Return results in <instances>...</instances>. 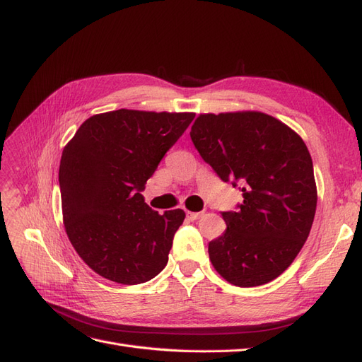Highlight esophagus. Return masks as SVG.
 <instances>
[{"mask_svg": "<svg viewBox=\"0 0 362 362\" xmlns=\"http://www.w3.org/2000/svg\"><path fill=\"white\" fill-rule=\"evenodd\" d=\"M202 216H204V213H187L189 221H198V218Z\"/></svg>", "mask_w": 362, "mask_h": 362, "instance_id": "esophagus-1", "label": "esophagus"}]
</instances>
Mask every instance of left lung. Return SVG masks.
<instances>
[{
    "instance_id": "left-lung-1",
    "label": "left lung",
    "mask_w": 362,
    "mask_h": 362,
    "mask_svg": "<svg viewBox=\"0 0 362 362\" xmlns=\"http://www.w3.org/2000/svg\"><path fill=\"white\" fill-rule=\"evenodd\" d=\"M194 148L218 178L243 194L222 211L226 231L208 245L218 275L237 287L278 278L310 235L317 189L310 151L281 120L259 112L201 115Z\"/></svg>"
}]
</instances>
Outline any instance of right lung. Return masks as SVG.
Returning a JSON list of instances; mask_svg holds the SVG:
<instances>
[{
    "mask_svg": "<svg viewBox=\"0 0 362 362\" xmlns=\"http://www.w3.org/2000/svg\"><path fill=\"white\" fill-rule=\"evenodd\" d=\"M193 117L120 108L87 119L64 146L59 169L64 229L98 275L136 286L166 267L185 213L158 214L141 192Z\"/></svg>",
    "mask_w": 362,
    "mask_h": 362,
    "instance_id": "1",
    "label": "right lung"
}]
</instances>
